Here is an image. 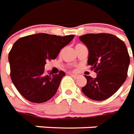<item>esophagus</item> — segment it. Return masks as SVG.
Wrapping results in <instances>:
<instances>
[{"instance_id":"1","label":"esophagus","mask_w":134,"mask_h":134,"mask_svg":"<svg viewBox=\"0 0 134 134\" xmlns=\"http://www.w3.org/2000/svg\"><path fill=\"white\" fill-rule=\"evenodd\" d=\"M70 75H71V76H73V77H74V78H77L78 76H79L77 74H70Z\"/></svg>"}]
</instances>
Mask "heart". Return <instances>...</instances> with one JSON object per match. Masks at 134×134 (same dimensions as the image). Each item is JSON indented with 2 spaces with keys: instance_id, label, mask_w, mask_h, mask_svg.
I'll use <instances>...</instances> for the list:
<instances>
[{
  "instance_id": "obj_1",
  "label": "heart",
  "mask_w": 134,
  "mask_h": 134,
  "mask_svg": "<svg viewBox=\"0 0 134 134\" xmlns=\"http://www.w3.org/2000/svg\"><path fill=\"white\" fill-rule=\"evenodd\" d=\"M79 45H81V44H77V45H76V47H78V46H79Z\"/></svg>"
}]
</instances>
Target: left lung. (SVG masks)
<instances>
[{
  "label": "left lung",
  "mask_w": 134,
  "mask_h": 134,
  "mask_svg": "<svg viewBox=\"0 0 134 134\" xmlns=\"http://www.w3.org/2000/svg\"><path fill=\"white\" fill-rule=\"evenodd\" d=\"M79 40L89 50L88 65L97 74L95 79L85 75L87 82L81 90L94 100L108 99L127 78L130 57L126 44L108 33L87 34L79 37Z\"/></svg>",
  "instance_id": "1"
}]
</instances>
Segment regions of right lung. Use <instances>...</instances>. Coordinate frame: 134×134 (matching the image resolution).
Instances as JSON below:
<instances>
[{"instance_id":"right-lung-1","label":"right lung","mask_w":134,"mask_h":134,"mask_svg":"<svg viewBox=\"0 0 134 134\" xmlns=\"http://www.w3.org/2000/svg\"><path fill=\"white\" fill-rule=\"evenodd\" d=\"M74 37V35L60 37L40 33L23 37L14 43L8 55L10 76L25 99L42 103L55 94L65 72L44 74V65L47 60L55 59Z\"/></svg>"}]
</instances>
